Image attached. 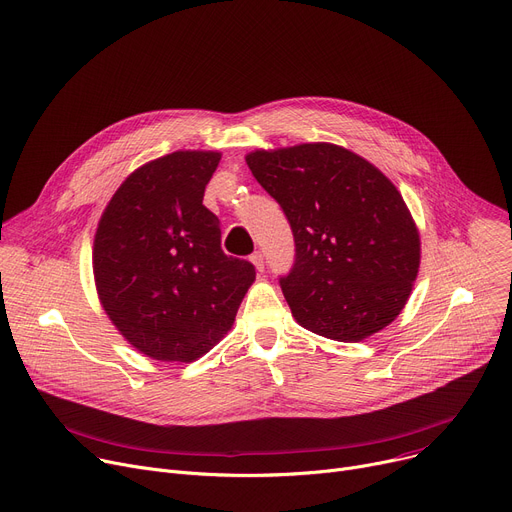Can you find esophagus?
<instances>
[{"label": "esophagus", "instance_id": "1", "mask_svg": "<svg viewBox=\"0 0 512 512\" xmlns=\"http://www.w3.org/2000/svg\"><path fill=\"white\" fill-rule=\"evenodd\" d=\"M251 263L255 265V269H257V271H263V269H265L263 253H259V251H257V253H253V255H251Z\"/></svg>", "mask_w": 512, "mask_h": 512}]
</instances>
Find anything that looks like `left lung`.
<instances>
[{"instance_id":"8db88e82","label":"left lung","mask_w":512,"mask_h":512,"mask_svg":"<svg viewBox=\"0 0 512 512\" xmlns=\"http://www.w3.org/2000/svg\"><path fill=\"white\" fill-rule=\"evenodd\" d=\"M245 160L294 234L296 259L280 286L298 325L352 344L395 321L420 269V232L397 187L327 142Z\"/></svg>"}]
</instances>
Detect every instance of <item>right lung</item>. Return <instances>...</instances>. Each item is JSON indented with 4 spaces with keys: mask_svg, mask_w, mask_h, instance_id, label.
Returning <instances> with one entry per match:
<instances>
[{
    "mask_svg": "<svg viewBox=\"0 0 512 512\" xmlns=\"http://www.w3.org/2000/svg\"><path fill=\"white\" fill-rule=\"evenodd\" d=\"M220 152L179 150L140 166L100 216L92 269L102 309L127 342L191 362L228 333L255 267L224 255L203 191Z\"/></svg>",
    "mask_w": 512,
    "mask_h": 512,
    "instance_id": "right-lung-1",
    "label": "right lung"
}]
</instances>
